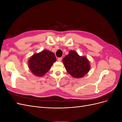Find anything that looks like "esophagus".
<instances>
[{
    "mask_svg": "<svg viewBox=\"0 0 122 122\" xmlns=\"http://www.w3.org/2000/svg\"><path fill=\"white\" fill-rule=\"evenodd\" d=\"M62 60V57H58L57 58V61H61Z\"/></svg>",
    "mask_w": 122,
    "mask_h": 122,
    "instance_id": "34e87169",
    "label": "esophagus"
}]
</instances>
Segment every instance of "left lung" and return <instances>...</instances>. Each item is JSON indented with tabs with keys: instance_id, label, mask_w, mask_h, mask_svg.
Masks as SVG:
<instances>
[{
	"instance_id": "left-lung-1",
	"label": "left lung",
	"mask_w": 122,
	"mask_h": 122,
	"mask_svg": "<svg viewBox=\"0 0 122 122\" xmlns=\"http://www.w3.org/2000/svg\"><path fill=\"white\" fill-rule=\"evenodd\" d=\"M67 71L74 78H80L90 69L89 61L84 56H80L74 51H70L62 60Z\"/></svg>"
}]
</instances>
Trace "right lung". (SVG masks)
<instances>
[{
    "mask_svg": "<svg viewBox=\"0 0 122 122\" xmlns=\"http://www.w3.org/2000/svg\"><path fill=\"white\" fill-rule=\"evenodd\" d=\"M55 61L56 57L53 52L43 50L30 57L28 61V67L35 75L41 77L49 71Z\"/></svg>",
    "mask_w": 122,
    "mask_h": 122,
    "instance_id": "1",
    "label": "right lung"
}]
</instances>
